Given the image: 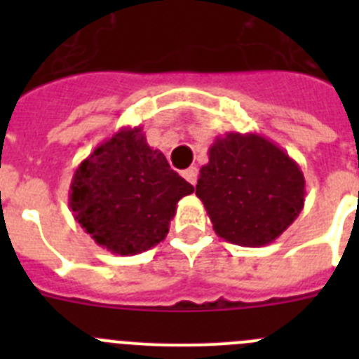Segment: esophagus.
I'll return each instance as SVG.
<instances>
[{
    "instance_id": "obj_1",
    "label": "esophagus",
    "mask_w": 359,
    "mask_h": 359,
    "mask_svg": "<svg viewBox=\"0 0 359 359\" xmlns=\"http://www.w3.org/2000/svg\"><path fill=\"white\" fill-rule=\"evenodd\" d=\"M183 177H185L189 183L196 185V182H198V167H189V169L183 170Z\"/></svg>"
}]
</instances>
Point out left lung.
I'll use <instances>...</instances> for the list:
<instances>
[{
    "instance_id": "left-lung-1",
    "label": "left lung",
    "mask_w": 359,
    "mask_h": 359,
    "mask_svg": "<svg viewBox=\"0 0 359 359\" xmlns=\"http://www.w3.org/2000/svg\"><path fill=\"white\" fill-rule=\"evenodd\" d=\"M196 196L221 239L259 248L302 212L306 180L297 161L262 135L226 133L208 149Z\"/></svg>"
}]
</instances>
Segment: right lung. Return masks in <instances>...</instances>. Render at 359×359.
<instances>
[{"label": "right lung", "instance_id": "obj_1", "mask_svg": "<svg viewBox=\"0 0 359 359\" xmlns=\"http://www.w3.org/2000/svg\"><path fill=\"white\" fill-rule=\"evenodd\" d=\"M192 192L194 187L147 144L140 126L122 128L77 167L69 208L98 246L136 255L165 239L177 201Z\"/></svg>", "mask_w": 359, "mask_h": 359}]
</instances>
